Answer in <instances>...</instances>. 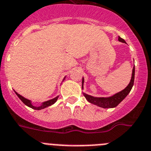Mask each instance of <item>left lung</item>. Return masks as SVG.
Wrapping results in <instances>:
<instances>
[{
  "mask_svg": "<svg viewBox=\"0 0 151 151\" xmlns=\"http://www.w3.org/2000/svg\"><path fill=\"white\" fill-rule=\"evenodd\" d=\"M119 41L125 43V41L123 39H122L121 37H119ZM134 70L135 69H134V67L133 70H132V79H131L129 84L124 90L119 92L115 95L109 96V97H94V96H92L83 93V96L90 103L96 105V106L102 107V108H114V107L117 106L118 105L121 103L124 98L126 97L128 94L130 93L131 90H132V86L134 85ZM83 82H84V79L83 78V80H82V89H83Z\"/></svg>",
  "mask_w": 151,
  "mask_h": 151,
  "instance_id": "8db88e82",
  "label": "left lung"
}]
</instances>
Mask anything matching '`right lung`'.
<instances>
[{
	"mask_svg": "<svg viewBox=\"0 0 151 151\" xmlns=\"http://www.w3.org/2000/svg\"><path fill=\"white\" fill-rule=\"evenodd\" d=\"M15 93H16V94H17V96L18 97L21 99V101H22V102H23V103H24L26 106H27L30 107V108H32V109H36V110H40V109H42L46 108V107H48V106H52V104H54V103H55L56 101H57L58 98V96H56V97L54 98V99H50V100L45 101V102H44V103H42V105L40 106L37 107V106H34L32 104V102H31L29 99H26V98H24L21 95H19V93H17V92H15Z\"/></svg>",
	"mask_w": 151,
	"mask_h": 151,
	"instance_id": "add662e5",
	"label": "right lung"
}]
</instances>
